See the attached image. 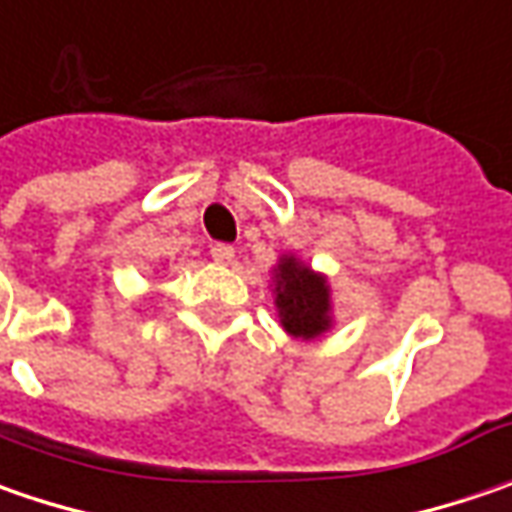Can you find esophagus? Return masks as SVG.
Instances as JSON below:
<instances>
[{
	"instance_id": "esophagus-1",
	"label": "esophagus",
	"mask_w": 512,
	"mask_h": 512,
	"mask_svg": "<svg viewBox=\"0 0 512 512\" xmlns=\"http://www.w3.org/2000/svg\"><path fill=\"white\" fill-rule=\"evenodd\" d=\"M233 245H225V242H216V245L210 247V256H213V262H219V265H227L230 259H233Z\"/></svg>"
}]
</instances>
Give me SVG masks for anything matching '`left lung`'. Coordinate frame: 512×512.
Instances as JSON below:
<instances>
[{
  "label": "left lung",
  "mask_w": 512,
  "mask_h": 512,
  "mask_svg": "<svg viewBox=\"0 0 512 512\" xmlns=\"http://www.w3.org/2000/svg\"><path fill=\"white\" fill-rule=\"evenodd\" d=\"M276 307L290 336L313 339L330 327V296L322 276L293 256L276 267Z\"/></svg>",
  "instance_id": "left-lung-1"
}]
</instances>
